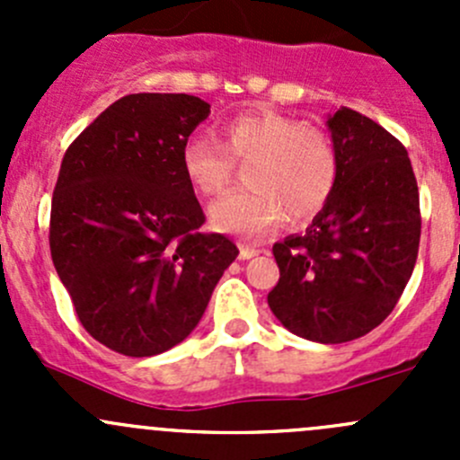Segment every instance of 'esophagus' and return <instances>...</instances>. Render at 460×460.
<instances>
[{"instance_id":"34e87169","label":"esophagus","mask_w":460,"mask_h":460,"mask_svg":"<svg viewBox=\"0 0 460 460\" xmlns=\"http://www.w3.org/2000/svg\"><path fill=\"white\" fill-rule=\"evenodd\" d=\"M258 249H253V247H247V244H240V253H238V258L240 260H252L253 256H258Z\"/></svg>"}]
</instances>
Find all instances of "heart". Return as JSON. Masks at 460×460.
I'll list each match as a JSON object with an SVG mask.
<instances>
[{
    "label": "heart",
    "mask_w": 460,
    "mask_h": 460,
    "mask_svg": "<svg viewBox=\"0 0 460 460\" xmlns=\"http://www.w3.org/2000/svg\"><path fill=\"white\" fill-rule=\"evenodd\" d=\"M182 173L202 196L225 191L235 164H247V189L226 193L208 208L211 226L256 238L273 222H305L332 198L338 182V151L327 131L276 111H249L217 124V140L184 142Z\"/></svg>",
    "instance_id": "obj_1"
}]
</instances>
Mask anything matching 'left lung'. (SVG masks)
<instances>
[{
  "instance_id": "obj_1",
  "label": "left lung",
  "mask_w": 460,
  "mask_h": 460,
  "mask_svg": "<svg viewBox=\"0 0 460 460\" xmlns=\"http://www.w3.org/2000/svg\"><path fill=\"white\" fill-rule=\"evenodd\" d=\"M338 182L305 235L273 244L280 280L267 303L282 327L336 345L378 327L414 271L419 187L405 146L341 106L327 118Z\"/></svg>"
}]
</instances>
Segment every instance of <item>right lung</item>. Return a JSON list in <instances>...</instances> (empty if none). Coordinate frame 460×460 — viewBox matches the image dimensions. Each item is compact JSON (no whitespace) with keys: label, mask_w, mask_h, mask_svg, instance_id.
<instances>
[{"label":"right lung","mask_w":460,"mask_h":460,"mask_svg":"<svg viewBox=\"0 0 460 460\" xmlns=\"http://www.w3.org/2000/svg\"><path fill=\"white\" fill-rule=\"evenodd\" d=\"M211 106L187 93L113 102L68 146L50 204V256L82 327L144 358L182 342L238 249L200 234L184 142Z\"/></svg>","instance_id":"right-lung-1"}]
</instances>
